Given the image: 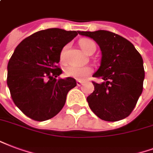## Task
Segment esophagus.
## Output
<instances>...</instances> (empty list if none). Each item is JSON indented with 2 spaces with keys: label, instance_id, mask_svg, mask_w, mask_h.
I'll return each instance as SVG.
<instances>
[{
  "label": "esophagus",
  "instance_id": "1",
  "mask_svg": "<svg viewBox=\"0 0 153 153\" xmlns=\"http://www.w3.org/2000/svg\"><path fill=\"white\" fill-rule=\"evenodd\" d=\"M82 81H80V80H77V86L80 87V86L82 85Z\"/></svg>",
  "mask_w": 153,
  "mask_h": 153
}]
</instances>
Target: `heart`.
I'll return each mask as SVG.
<instances>
[{
	"label": "heart",
	"instance_id": "obj_1",
	"mask_svg": "<svg viewBox=\"0 0 153 153\" xmlns=\"http://www.w3.org/2000/svg\"><path fill=\"white\" fill-rule=\"evenodd\" d=\"M79 45L84 53L91 54L96 51L97 46L93 40L90 39H80ZM68 45H65L60 53V61L64 63L66 60V52L68 49ZM92 73V68L91 66H76V65H69L65 68V74L67 77L74 78L78 80H84Z\"/></svg>",
	"mask_w": 153,
	"mask_h": 153
}]
</instances>
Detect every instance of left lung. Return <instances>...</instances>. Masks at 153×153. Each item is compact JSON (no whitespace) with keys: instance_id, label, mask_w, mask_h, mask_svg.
I'll return each instance as SVG.
<instances>
[{"instance_id":"left-lung-1","label":"left lung","mask_w":153,"mask_h":153,"mask_svg":"<svg viewBox=\"0 0 153 153\" xmlns=\"http://www.w3.org/2000/svg\"><path fill=\"white\" fill-rule=\"evenodd\" d=\"M79 34L92 38L102 54L100 66L93 77L104 82H92L95 91L87 97L91 111L108 122L128 117L143 91L142 56L129 40L111 31H79Z\"/></svg>"}]
</instances>
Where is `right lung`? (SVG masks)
Segmentation results:
<instances>
[{"mask_svg": "<svg viewBox=\"0 0 153 153\" xmlns=\"http://www.w3.org/2000/svg\"><path fill=\"white\" fill-rule=\"evenodd\" d=\"M79 34L75 30L49 28L32 34L15 48L8 63L7 85L13 103L23 114L38 122L58 114L76 80L62 74L60 53Z\"/></svg>", "mask_w": 153, "mask_h": 153, "instance_id": "add662e5", "label": "right lung"}]
</instances>
